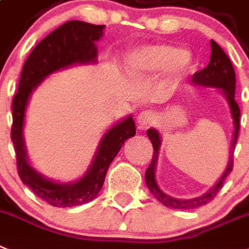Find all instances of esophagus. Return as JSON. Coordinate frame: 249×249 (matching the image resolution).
<instances>
[{
	"instance_id": "34e87169",
	"label": "esophagus",
	"mask_w": 249,
	"mask_h": 249,
	"mask_svg": "<svg viewBox=\"0 0 249 249\" xmlns=\"http://www.w3.org/2000/svg\"><path fill=\"white\" fill-rule=\"evenodd\" d=\"M153 119H155V116H153L152 111L145 110L142 111V112H139L138 116H137V123H138L141 128H145L151 123H153Z\"/></svg>"
}]
</instances>
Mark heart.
Listing matches in <instances>:
<instances>
[{"label": "heart", "instance_id": "heart-1", "mask_svg": "<svg viewBox=\"0 0 249 249\" xmlns=\"http://www.w3.org/2000/svg\"><path fill=\"white\" fill-rule=\"evenodd\" d=\"M129 64L131 70L138 72H155L171 68L177 72H183L191 65V54L170 44H156L135 51Z\"/></svg>", "mask_w": 249, "mask_h": 249}]
</instances>
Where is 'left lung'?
I'll list each match as a JSON object with an SVG mask.
<instances>
[{
	"mask_svg": "<svg viewBox=\"0 0 249 249\" xmlns=\"http://www.w3.org/2000/svg\"><path fill=\"white\" fill-rule=\"evenodd\" d=\"M192 80H193L195 84H198V86L221 88L224 93H225L228 102H229L230 112H231V118H233L234 123L233 143H231V147H233L231 153H233V149L236 144V139H238L240 129V108L239 105L236 104L235 98H234V94H235V71H234V68L231 65V61L228 57V54L224 52L223 48L220 47L215 40H211V60H210L209 65L206 66L205 69L199 70V71L195 72ZM147 135H148L149 141L152 142L153 155L152 161L149 163L148 169L145 170V184H147L149 191L152 192V195L166 207L179 210H191L197 209L199 206L207 205L219 193L225 179L233 170V156H231L230 157L229 165L226 167L225 173L221 177L220 181L212 188L209 193H206L205 196H202L199 198H195V199H177V198L170 197V196L165 195L162 191H160V188L157 187L156 184V179H155L157 155H159L160 142H161L160 141V135L155 129H148Z\"/></svg>",
	"mask_w": 249,
	"mask_h": 249,
	"instance_id": "obj_1",
	"label": "left lung"
}]
</instances>
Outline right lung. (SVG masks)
<instances>
[{"instance_id": "1", "label": "right lung", "mask_w": 249, "mask_h": 249, "mask_svg": "<svg viewBox=\"0 0 249 249\" xmlns=\"http://www.w3.org/2000/svg\"><path fill=\"white\" fill-rule=\"evenodd\" d=\"M104 25L70 20L48 34L33 48L21 70L18 92L13 100L11 141L16 156V167L25 185L54 207H71L89 202L98 195L104 185L107 170L124 142L135 135L133 118L129 116L107 131L89 171L80 180L70 184H58L44 179L30 167L26 161L23 142L24 112L32 90L51 72L72 64L94 62L97 47L94 42L102 36Z\"/></svg>"}]
</instances>
